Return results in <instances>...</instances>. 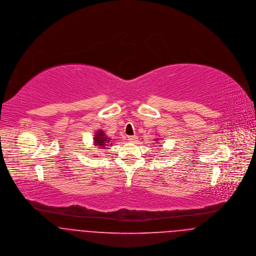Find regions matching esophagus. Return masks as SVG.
<instances>
[{
    "label": "esophagus",
    "instance_id": "esophagus-1",
    "mask_svg": "<svg viewBox=\"0 0 256 256\" xmlns=\"http://www.w3.org/2000/svg\"><path fill=\"white\" fill-rule=\"evenodd\" d=\"M137 136H129L128 137V141L129 142H131V143H134V142H136L137 141Z\"/></svg>",
    "mask_w": 256,
    "mask_h": 256
}]
</instances>
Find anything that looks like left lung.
Here are the masks:
<instances>
[{"instance_id": "8db88e82", "label": "left lung", "mask_w": 256, "mask_h": 256, "mask_svg": "<svg viewBox=\"0 0 256 256\" xmlns=\"http://www.w3.org/2000/svg\"><path fill=\"white\" fill-rule=\"evenodd\" d=\"M156 140H158V139H156Z\"/></svg>"}]
</instances>
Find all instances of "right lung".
I'll list each match as a JSON object with an SVG mask.
<instances>
[{
  "mask_svg": "<svg viewBox=\"0 0 256 256\" xmlns=\"http://www.w3.org/2000/svg\"><path fill=\"white\" fill-rule=\"evenodd\" d=\"M111 143H112V140L106 135V133L104 131H102V130L96 131L94 138V146H98V148L102 146L104 148H106V146H110V145H112Z\"/></svg>",
  "mask_w": 256,
  "mask_h": 256,
  "instance_id": "obj_1",
  "label": "right lung"
}]
</instances>
